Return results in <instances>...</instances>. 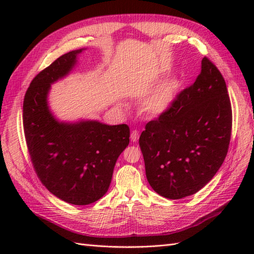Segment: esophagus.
<instances>
[{
  "label": "esophagus",
  "instance_id": "34e87169",
  "mask_svg": "<svg viewBox=\"0 0 254 254\" xmlns=\"http://www.w3.org/2000/svg\"><path fill=\"white\" fill-rule=\"evenodd\" d=\"M138 137H139V134H138V132L136 130H134V131L131 132V141L132 142H136L137 139H138Z\"/></svg>",
  "mask_w": 254,
  "mask_h": 254
}]
</instances>
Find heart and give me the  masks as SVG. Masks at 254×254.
<instances>
[{
	"label": "heart",
	"instance_id": "1",
	"mask_svg": "<svg viewBox=\"0 0 254 254\" xmlns=\"http://www.w3.org/2000/svg\"><path fill=\"white\" fill-rule=\"evenodd\" d=\"M181 84L178 79H168L160 84L144 97L141 101V110L148 117L164 116L174 105L180 93Z\"/></svg>",
	"mask_w": 254,
	"mask_h": 254
}]
</instances>
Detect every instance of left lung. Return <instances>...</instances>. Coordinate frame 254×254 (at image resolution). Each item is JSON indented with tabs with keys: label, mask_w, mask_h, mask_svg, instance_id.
Segmentation results:
<instances>
[{
	"label": "left lung",
	"mask_w": 254,
	"mask_h": 254,
	"mask_svg": "<svg viewBox=\"0 0 254 254\" xmlns=\"http://www.w3.org/2000/svg\"><path fill=\"white\" fill-rule=\"evenodd\" d=\"M231 105L225 79L207 58L190 87L164 116L150 121L139 137L149 186L179 199L213 179L228 152Z\"/></svg>",
	"instance_id": "1"
}]
</instances>
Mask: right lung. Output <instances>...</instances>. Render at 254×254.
<instances>
[{
	"instance_id": "add662e5",
	"label": "right lung",
	"mask_w": 254,
	"mask_h": 254,
	"mask_svg": "<svg viewBox=\"0 0 254 254\" xmlns=\"http://www.w3.org/2000/svg\"><path fill=\"white\" fill-rule=\"evenodd\" d=\"M85 50L65 53L38 74L23 106L26 142L37 176L53 195L73 205H88L105 195L117 159L130 143L127 124L61 121L50 109L51 85L73 71Z\"/></svg>"
}]
</instances>
